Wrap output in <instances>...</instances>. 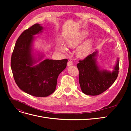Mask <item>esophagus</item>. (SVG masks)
I'll return each mask as SVG.
<instances>
[{
  "label": "esophagus",
  "mask_w": 131,
  "mask_h": 131,
  "mask_svg": "<svg viewBox=\"0 0 131 131\" xmlns=\"http://www.w3.org/2000/svg\"><path fill=\"white\" fill-rule=\"evenodd\" d=\"M73 64V63L72 61H68V63H67V66H68V67H70V66H72V65Z\"/></svg>",
  "instance_id": "34e87169"
}]
</instances>
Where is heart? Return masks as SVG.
I'll return each mask as SVG.
<instances>
[{
    "instance_id": "b5f03b06",
    "label": "heart",
    "mask_w": 131,
    "mask_h": 131,
    "mask_svg": "<svg viewBox=\"0 0 131 131\" xmlns=\"http://www.w3.org/2000/svg\"><path fill=\"white\" fill-rule=\"evenodd\" d=\"M89 32L87 30H82L79 33L77 36L70 38L67 40L68 46L72 48H75L78 46L88 36ZM94 41L92 39H88L79 46L77 49V54L79 57H85L91 53L93 47ZM58 48L63 52H67V48L66 46L62 42L59 41L57 43Z\"/></svg>"
}]
</instances>
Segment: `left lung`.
Wrapping results in <instances>:
<instances>
[{
    "instance_id": "obj_1",
    "label": "left lung",
    "mask_w": 131,
    "mask_h": 131,
    "mask_svg": "<svg viewBox=\"0 0 131 131\" xmlns=\"http://www.w3.org/2000/svg\"><path fill=\"white\" fill-rule=\"evenodd\" d=\"M98 51L79 61L77 67L79 71V81L82 92L89 96H97L108 90L117 78L119 58L111 71L102 69L97 61Z\"/></svg>"
}]
</instances>
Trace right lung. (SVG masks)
<instances>
[{"label": "right lung", "mask_w": 131, "mask_h": 131, "mask_svg": "<svg viewBox=\"0 0 131 131\" xmlns=\"http://www.w3.org/2000/svg\"><path fill=\"white\" fill-rule=\"evenodd\" d=\"M43 29L36 23L23 31L15 43L11 59L12 72L18 88L39 97H47L54 92L58 75L66 69L68 62L67 59L43 61V53H34V35L42 33Z\"/></svg>", "instance_id": "1"}]
</instances>
